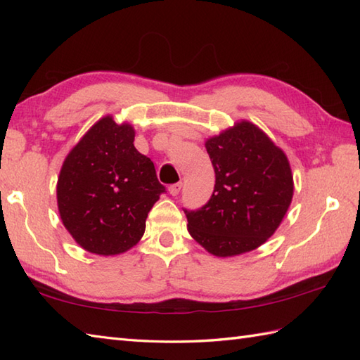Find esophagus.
Returning a JSON list of instances; mask_svg holds the SVG:
<instances>
[{"label": "esophagus", "mask_w": 360, "mask_h": 360, "mask_svg": "<svg viewBox=\"0 0 360 360\" xmlns=\"http://www.w3.org/2000/svg\"><path fill=\"white\" fill-rule=\"evenodd\" d=\"M181 188H182V182H176V184L168 187V193H170L172 196H178L179 192H181Z\"/></svg>", "instance_id": "esophagus-1"}]
</instances>
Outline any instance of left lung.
<instances>
[{"instance_id": "1", "label": "left lung", "mask_w": 360, "mask_h": 360, "mask_svg": "<svg viewBox=\"0 0 360 360\" xmlns=\"http://www.w3.org/2000/svg\"><path fill=\"white\" fill-rule=\"evenodd\" d=\"M215 188L200 210H184L188 232L215 257L262 246L277 231L292 201L294 178L285 151L262 128L240 120L205 141Z\"/></svg>"}]
</instances>
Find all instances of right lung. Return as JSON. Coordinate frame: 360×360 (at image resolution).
I'll return each instance as SVG.
<instances>
[{
    "instance_id": "right-lung-1",
    "label": "right lung",
    "mask_w": 360,
    "mask_h": 360,
    "mask_svg": "<svg viewBox=\"0 0 360 360\" xmlns=\"http://www.w3.org/2000/svg\"><path fill=\"white\" fill-rule=\"evenodd\" d=\"M134 128L105 116L68 153L57 181L58 213L80 248L124 254L145 232L148 212L165 187L155 164L134 147Z\"/></svg>"
}]
</instances>
